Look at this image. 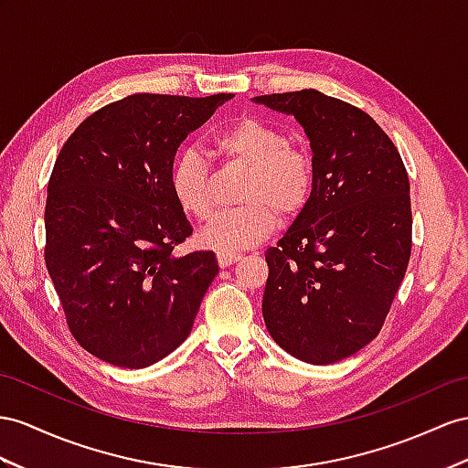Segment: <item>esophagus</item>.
<instances>
[{"instance_id": "1", "label": "esophagus", "mask_w": 468, "mask_h": 468, "mask_svg": "<svg viewBox=\"0 0 468 468\" xmlns=\"http://www.w3.org/2000/svg\"><path fill=\"white\" fill-rule=\"evenodd\" d=\"M239 259H241V253H237V250H219L218 253V261L221 267H229L233 265V262H237Z\"/></svg>"}]
</instances>
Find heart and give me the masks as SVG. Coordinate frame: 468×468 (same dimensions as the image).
<instances>
[{
    "instance_id": "1",
    "label": "heart",
    "mask_w": 468,
    "mask_h": 468,
    "mask_svg": "<svg viewBox=\"0 0 468 468\" xmlns=\"http://www.w3.org/2000/svg\"><path fill=\"white\" fill-rule=\"evenodd\" d=\"M209 152L225 164L249 167L241 191L245 206L225 209L203 227L199 241L218 250H239L267 239L279 218L292 219L310 201L314 165L310 155L291 146L281 128L243 116L211 138ZM172 194L187 215L206 221L215 211L213 176L206 155L186 148L170 170Z\"/></svg>"
}]
</instances>
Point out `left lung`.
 Returning a JSON list of instances; mask_svg holds the SVG:
<instances>
[{"label": "left lung", "mask_w": 468, "mask_h": 468, "mask_svg": "<svg viewBox=\"0 0 468 468\" xmlns=\"http://www.w3.org/2000/svg\"><path fill=\"white\" fill-rule=\"evenodd\" d=\"M255 102L292 114L314 154L308 206L265 253L262 316L298 359L340 362L378 336L410 265V177L391 138L350 102L314 89Z\"/></svg>", "instance_id": "1"}]
</instances>
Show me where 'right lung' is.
<instances>
[{"instance_id": "add662e5", "label": "right lung", "mask_w": 468, "mask_h": 468, "mask_svg": "<svg viewBox=\"0 0 468 468\" xmlns=\"http://www.w3.org/2000/svg\"><path fill=\"white\" fill-rule=\"evenodd\" d=\"M138 92L82 120L47 186L45 265L73 338L118 367H146L194 326L219 272L213 250L184 257L191 237L170 170L191 130L229 101Z\"/></svg>"}]
</instances>
